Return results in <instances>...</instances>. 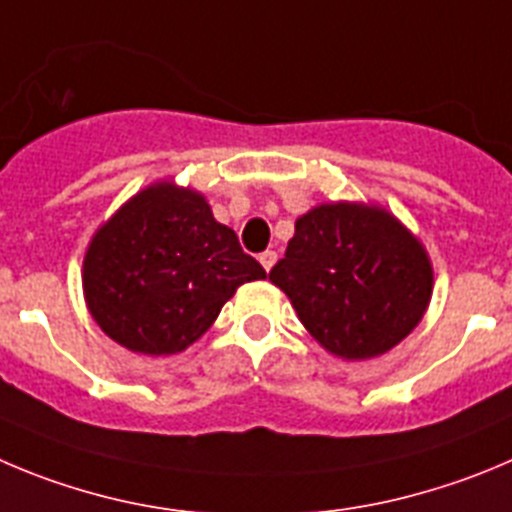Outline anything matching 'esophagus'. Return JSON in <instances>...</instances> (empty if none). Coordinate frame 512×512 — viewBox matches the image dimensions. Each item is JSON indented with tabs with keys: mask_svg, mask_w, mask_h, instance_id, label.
<instances>
[{
	"mask_svg": "<svg viewBox=\"0 0 512 512\" xmlns=\"http://www.w3.org/2000/svg\"><path fill=\"white\" fill-rule=\"evenodd\" d=\"M275 262H278V252H272V250H265V252H262V255H260V265H262V267H265V270H267V272H270V270H272V265H275Z\"/></svg>",
	"mask_w": 512,
	"mask_h": 512,
	"instance_id": "esophagus-1",
	"label": "esophagus"
}]
</instances>
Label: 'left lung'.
<instances>
[{"label":"left lung","mask_w":512,"mask_h":512,"mask_svg":"<svg viewBox=\"0 0 512 512\" xmlns=\"http://www.w3.org/2000/svg\"><path fill=\"white\" fill-rule=\"evenodd\" d=\"M270 283L288 295L305 331L331 356L366 361L419 326L434 270L417 234L389 209L328 202L298 217Z\"/></svg>","instance_id":"obj_1"}]
</instances>
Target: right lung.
<instances>
[{
  "label": "right lung",
  "instance_id": "right-lung-1",
  "mask_svg": "<svg viewBox=\"0 0 512 512\" xmlns=\"http://www.w3.org/2000/svg\"><path fill=\"white\" fill-rule=\"evenodd\" d=\"M265 278L202 191L156 181L93 234L83 295L100 331L143 356L189 348L237 288Z\"/></svg>",
  "mask_w": 512,
  "mask_h": 512
}]
</instances>
